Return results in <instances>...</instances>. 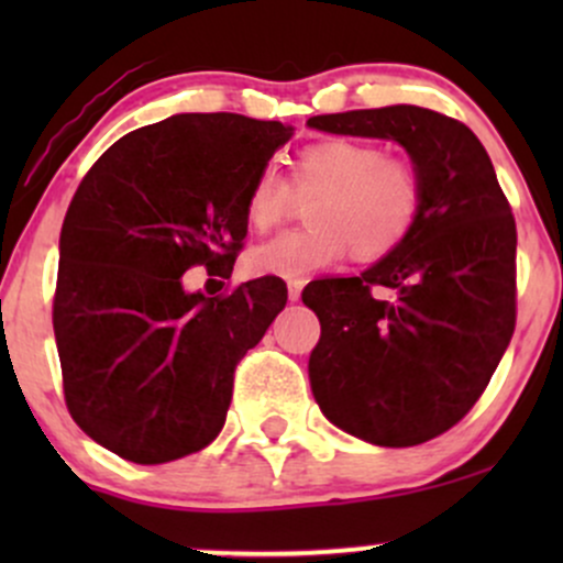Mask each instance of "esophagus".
Wrapping results in <instances>:
<instances>
[{
	"instance_id": "1",
	"label": "esophagus",
	"mask_w": 563,
	"mask_h": 563,
	"mask_svg": "<svg viewBox=\"0 0 563 563\" xmlns=\"http://www.w3.org/2000/svg\"><path fill=\"white\" fill-rule=\"evenodd\" d=\"M301 288H303V280H288V299L299 301L301 299Z\"/></svg>"
}]
</instances>
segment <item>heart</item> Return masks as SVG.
Here are the masks:
<instances>
[{
  "label": "heart",
  "instance_id": "1",
  "mask_svg": "<svg viewBox=\"0 0 563 563\" xmlns=\"http://www.w3.org/2000/svg\"><path fill=\"white\" fill-rule=\"evenodd\" d=\"M294 187L314 190L307 203L309 224L251 249L254 273L299 280L339 262L346 249L354 262L386 260L410 238L423 209L418 166L405 156H386L371 140L331 137L301 147L294 158ZM288 211L290 185L264 166L245 196V219L264 232Z\"/></svg>",
  "mask_w": 563,
  "mask_h": 563
}]
</instances>
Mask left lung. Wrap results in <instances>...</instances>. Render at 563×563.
Returning a JSON list of instances; mask_svg holds the SVG:
<instances>
[{"mask_svg": "<svg viewBox=\"0 0 563 563\" xmlns=\"http://www.w3.org/2000/svg\"><path fill=\"white\" fill-rule=\"evenodd\" d=\"M312 129L394 140L423 177L416 230L360 277L301 299L320 318L309 384L322 416L380 448L452 429L487 389L516 328V222L466 124L418 106L314 115ZM373 287H394V302Z\"/></svg>", "mask_w": 563, "mask_h": 563, "instance_id": "left-lung-1", "label": "left lung"}]
</instances>
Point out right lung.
Returning <instances> with one entry per match:
<instances>
[{"label":"right lung","instance_id":"obj_1","mask_svg":"<svg viewBox=\"0 0 563 563\" xmlns=\"http://www.w3.org/2000/svg\"><path fill=\"white\" fill-rule=\"evenodd\" d=\"M290 134L238 113L172 115L113 142L70 200L53 301L63 394L84 434L124 461L214 442L238 363L286 307L275 275L211 299L183 275L230 277L249 187Z\"/></svg>","mask_w":563,"mask_h":563}]
</instances>
